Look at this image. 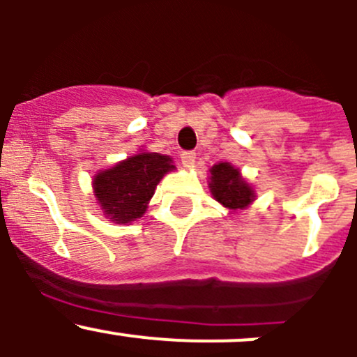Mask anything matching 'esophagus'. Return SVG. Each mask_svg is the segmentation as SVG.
Here are the masks:
<instances>
[{"label":"esophagus","mask_w":357,"mask_h":357,"mask_svg":"<svg viewBox=\"0 0 357 357\" xmlns=\"http://www.w3.org/2000/svg\"><path fill=\"white\" fill-rule=\"evenodd\" d=\"M195 152H183L181 153V162L183 165H186V167H192L193 164H195Z\"/></svg>","instance_id":"1"}]
</instances>
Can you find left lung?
Instances as JSON below:
<instances>
[{"instance_id":"left-lung-1","label":"left lung","mask_w":357,"mask_h":357,"mask_svg":"<svg viewBox=\"0 0 357 357\" xmlns=\"http://www.w3.org/2000/svg\"><path fill=\"white\" fill-rule=\"evenodd\" d=\"M207 178L212 199L228 208L231 214L243 211L254 204L255 190L242 176L238 167L229 162H218L208 169Z\"/></svg>"}]
</instances>
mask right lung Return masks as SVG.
Returning <instances> with one entry per match:
<instances>
[{"label":"right lung","instance_id":"obj_1","mask_svg":"<svg viewBox=\"0 0 357 357\" xmlns=\"http://www.w3.org/2000/svg\"><path fill=\"white\" fill-rule=\"evenodd\" d=\"M176 165L169 155L139 150L93 176V195L103 215L115 225L143 218L157 185Z\"/></svg>","mask_w":357,"mask_h":357}]
</instances>
